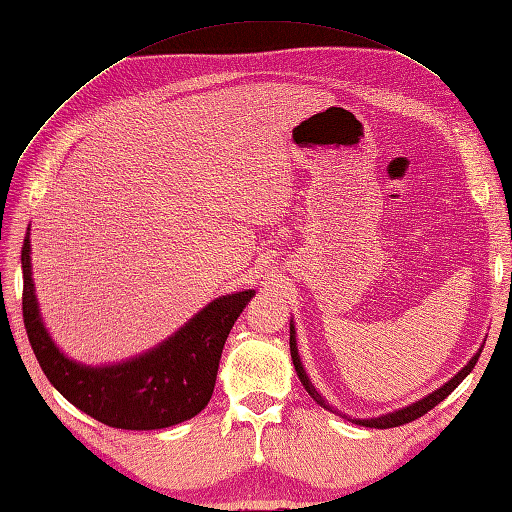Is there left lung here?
<instances>
[{
	"instance_id": "obj_1",
	"label": "left lung",
	"mask_w": 512,
	"mask_h": 512,
	"mask_svg": "<svg viewBox=\"0 0 512 512\" xmlns=\"http://www.w3.org/2000/svg\"><path fill=\"white\" fill-rule=\"evenodd\" d=\"M290 354H292V363H295V369H297V376H299V380L303 383V387H306L308 394H310L314 400H317L323 409L332 411V407L328 405V402H325L323 396L319 394V391L314 389V385L310 383V378L306 376V372H303L301 358H299V352H297L295 328H292V325H290ZM480 354H482V352H477V354L471 358V361H469V365H464V367L460 369V372L449 380V383H444L440 389L433 391V394H429L427 398L413 402V405H409V407H405V409H398V411H394V413H385V416H380V418H372V420H354V422H356V424H363V427L391 429V427H400V424H407V422H411V420H418L420 416H424V413L431 411L436 405H440V402H442L444 398H447V396L451 394V391L462 383V380H464L466 376H469V372L475 367V363H477V358H480Z\"/></svg>"
}]
</instances>
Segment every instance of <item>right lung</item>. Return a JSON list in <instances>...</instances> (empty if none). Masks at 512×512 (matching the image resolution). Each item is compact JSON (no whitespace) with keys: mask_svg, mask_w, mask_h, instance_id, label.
Masks as SVG:
<instances>
[{"mask_svg":"<svg viewBox=\"0 0 512 512\" xmlns=\"http://www.w3.org/2000/svg\"><path fill=\"white\" fill-rule=\"evenodd\" d=\"M30 231V228H28ZM21 312L37 361L59 394L107 427L149 431L189 420L213 396L222 347L253 290L209 303L154 350L110 367H85L65 358L43 328L30 275V239L21 248Z\"/></svg>","mask_w":512,"mask_h":512,"instance_id":"add662e5","label":"right lung"}]
</instances>
